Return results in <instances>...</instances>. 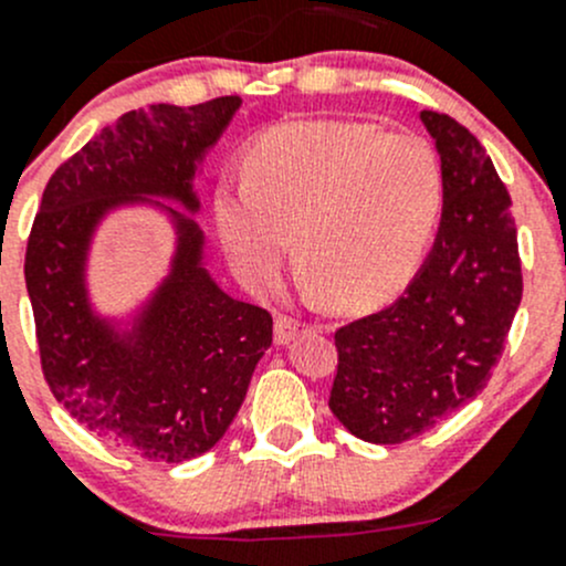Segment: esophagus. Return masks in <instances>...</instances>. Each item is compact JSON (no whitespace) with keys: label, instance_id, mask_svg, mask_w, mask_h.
Wrapping results in <instances>:
<instances>
[{"label":"esophagus","instance_id":"obj_1","mask_svg":"<svg viewBox=\"0 0 566 566\" xmlns=\"http://www.w3.org/2000/svg\"><path fill=\"white\" fill-rule=\"evenodd\" d=\"M301 328H304V323L298 317L276 315V319H273V339H276V345H290Z\"/></svg>","mask_w":566,"mask_h":566}]
</instances>
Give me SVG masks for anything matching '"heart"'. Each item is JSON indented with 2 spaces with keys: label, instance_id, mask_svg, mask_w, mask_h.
Returning a JSON list of instances; mask_svg holds the SVG:
<instances>
[{
  "label": "heart",
  "instance_id": "obj_1",
  "mask_svg": "<svg viewBox=\"0 0 566 566\" xmlns=\"http://www.w3.org/2000/svg\"><path fill=\"white\" fill-rule=\"evenodd\" d=\"M241 182L213 191V224L238 279L279 282L290 241L345 312L402 293L436 241L447 180L430 142L356 119L273 125L241 153Z\"/></svg>",
  "mask_w": 566,
  "mask_h": 566
}]
</instances>
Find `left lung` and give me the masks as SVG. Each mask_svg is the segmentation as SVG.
Here are the masks:
<instances>
[{
  "label": "left lung",
  "mask_w": 566,
  "mask_h": 566,
  "mask_svg": "<svg viewBox=\"0 0 566 566\" xmlns=\"http://www.w3.org/2000/svg\"><path fill=\"white\" fill-rule=\"evenodd\" d=\"M441 156L447 199L436 247L386 310L334 334L328 408L356 438L402 443L488 386L523 298L512 199L476 136L421 112Z\"/></svg>",
  "instance_id": "1"
}]
</instances>
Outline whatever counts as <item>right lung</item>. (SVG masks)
<instances>
[{"mask_svg": "<svg viewBox=\"0 0 566 566\" xmlns=\"http://www.w3.org/2000/svg\"><path fill=\"white\" fill-rule=\"evenodd\" d=\"M238 108L241 98L224 95L123 114L51 175L27 243L51 394L90 432L156 462L199 458L221 441L273 342L271 315L213 282L202 230L185 216L199 210L193 177ZM128 203L168 213L176 254L151 298L119 324L94 312L86 260L99 221Z\"/></svg>", "mask_w": 566, "mask_h": 566, "instance_id": "obj_1", "label": "right lung"}]
</instances>
